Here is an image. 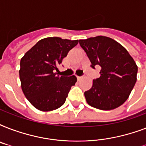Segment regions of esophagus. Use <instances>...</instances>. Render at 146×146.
I'll list each match as a JSON object with an SVG mask.
<instances>
[{
  "label": "esophagus",
  "instance_id": "1",
  "mask_svg": "<svg viewBox=\"0 0 146 146\" xmlns=\"http://www.w3.org/2000/svg\"><path fill=\"white\" fill-rule=\"evenodd\" d=\"M82 78H83V76H77V80H80L81 79H82Z\"/></svg>",
  "mask_w": 146,
  "mask_h": 146
}]
</instances>
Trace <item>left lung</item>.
Here are the masks:
<instances>
[{
	"mask_svg": "<svg viewBox=\"0 0 146 146\" xmlns=\"http://www.w3.org/2000/svg\"><path fill=\"white\" fill-rule=\"evenodd\" d=\"M91 66H101L100 77L85 92L87 103L96 108H117L129 97L136 82L138 67L126 49L111 38L96 36L80 40Z\"/></svg>",
	"mask_w": 146,
	"mask_h": 146,
	"instance_id": "1",
	"label": "left lung"
}]
</instances>
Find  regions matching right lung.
Instances as JSON below:
<instances>
[{"instance_id":"add662e5","label":"right lung","mask_w":146,"mask_h":146,"mask_svg":"<svg viewBox=\"0 0 146 146\" xmlns=\"http://www.w3.org/2000/svg\"><path fill=\"white\" fill-rule=\"evenodd\" d=\"M79 40L49 37L40 40L20 60L19 79L22 90L29 102L42 111L59 108L64 104L75 76H59L57 65Z\"/></svg>"}]
</instances>
